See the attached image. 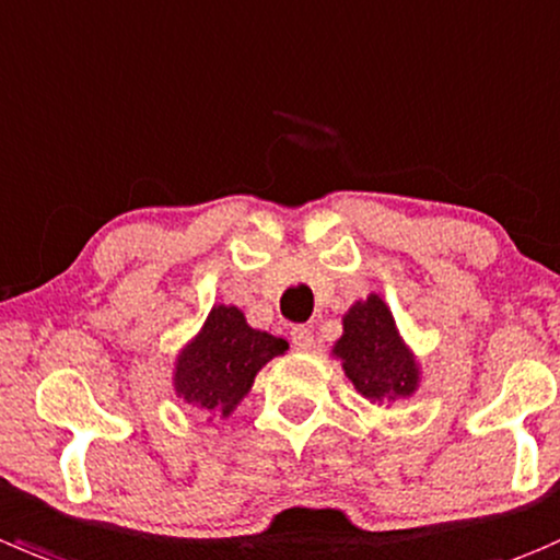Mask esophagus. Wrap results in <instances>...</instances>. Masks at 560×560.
<instances>
[{"label": "esophagus", "instance_id": "1", "mask_svg": "<svg viewBox=\"0 0 560 560\" xmlns=\"http://www.w3.org/2000/svg\"><path fill=\"white\" fill-rule=\"evenodd\" d=\"M292 345H295V350H312L314 347V334L312 328H306V325H295L292 328Z\"/></svg>", "mask_w": 560, "mask_h": 560}]
</instances>
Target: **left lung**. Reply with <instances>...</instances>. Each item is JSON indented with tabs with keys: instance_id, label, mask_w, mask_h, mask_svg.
Returning a JSON list of instances; mask_svg holds the SVG:
<instances>
[{
	"instance_id": "8db88e82",
	"label": "left lung",
	"mask_w": 560,
	"mask_h": 560,
	"mask_svg": "<svg viewBox=\"0 0 560 560\" xmlns=\"http://www.w3.org/2000/svg\"><path fill=\"white\" fill-rule=\"evenodd\" d=\"M345 334L334 345L347 380L372 405L407 399L418 390L421 369L416 355L401 339L388 303L372 292L366 301H355L341 317Z\"/></svg>"
}]
</instances>
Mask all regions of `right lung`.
<instances>
[{"label":"right lung","mask_w":560,"mask_h":560,"mask_svg":"<svg viewBox=\"0 0 560 560\" xmlns=\"http://www.w3.org/2000/svg\"><path fill=\"white\" fill-rule=\"evenodd\" d=\"M287 341L246 323L237 306L210 308L199 334L177 352L175 394L191 407L230 418L252 390L259 369L276 355H284Z\"/></svg>","instance_id":"add662e5"}]
</instances>
